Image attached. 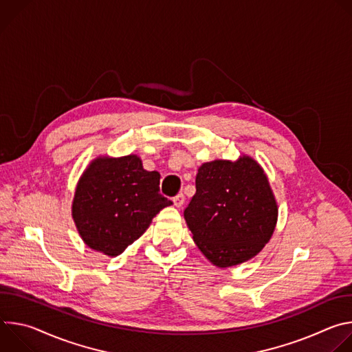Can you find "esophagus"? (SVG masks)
Listing matches in <instances>:
<instances>
[{
  "mask_svg": "<svg viewBox=\"0 0 352 352\" xmlns=\"http://www.w3.org/2000/svg\"><path fill=\"white\" fill-rule=\"evenodd\" d=\"M173 202H174V205H175L177 208H182L184 204H185V195H184V193H178V195L173 199Z\"/></svg>",
  "mask_w": 352,
  "mask_h": 352,
  "instance_id": "1",
  "label": "esophagus"
}]
</instances>
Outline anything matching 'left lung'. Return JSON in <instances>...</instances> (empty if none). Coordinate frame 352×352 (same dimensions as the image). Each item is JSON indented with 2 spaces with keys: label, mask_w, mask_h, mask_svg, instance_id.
Masks as SVG:
<instances>
[{
  "label": "left lung",
  "mask_w": 352,
  "mask_h": 352,
  "mask_svg": "<svg viewBox=\"0 0 352 352\" xmlns=\"http://www.w3.org/2000/svg\"><path fill=\"white\" fill-rule=\"evenodd\" d=\"M278 209L263 168L249 156L199 167L184 217L202 254L217 267L256 256L270 241Z\"/></svg>",
  "instance_id": "left-lung-1"
}]
</instances>
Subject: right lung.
Wrapping results in <instances>:
<instances>
[{
	"label": "right lung",
	"mask_w": 352,
	"mask_h": 352,
	"mask_svg": "<svg viewBox=\"0 0 352 352\" xmlns=\"http://www.w3.org/2000/svg\"><path fill=\"white\" fill-rule=\"evenodd\" d=\"M159 185L160 174L146 171L135 155L94 159L72 202V219L83 242L109 256L122 254L162 209L173 205Z\"/></svg>",
	"instance_id": "obj_1"
}]
</instances>
